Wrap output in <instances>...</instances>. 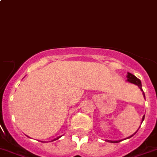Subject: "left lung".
Masks as SVG:
<instances>
[{"mask_svg": "<svg viewBox=\"0 0 157 157\" xmlns=\"http://www.w3.org/2000/svg\"><path fill=\"white\" fill-rule=\"evenodd\" d=\"M127 80H128V81L130 82V83H134V84L137 85V86H139V87H140V89L141 90L143 91V89H142V84H141V81H140V79H138L137 77H135V76L133 75V74H130V73H128V75H127ZM143 94H144V98H145V94H144V92H143ZM144 117H145V116H144V117H143V121H144ZM136 132H137V131H136ZM135 133H133V135H131V136H129V137H127V139H129V138L132 137V136H133V135L135 134ZM106 141H107V142H109V143H119V142H121V140H118V141L106 140Z\"/></svg>", "mask_w": 157, "mask_h": 157, "instance_id": "left-lung-1", "label": "left lung"}]
</instances>
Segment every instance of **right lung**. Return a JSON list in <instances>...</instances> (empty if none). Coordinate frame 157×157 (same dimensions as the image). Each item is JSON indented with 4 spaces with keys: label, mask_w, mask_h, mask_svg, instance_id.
I'll use <instances>...</instances> for the list:
<instances>
[{
    "label": "right lung",
    "mask_w": 157,
    "mask_h": 157,
    "mask_svg": "<svg viewBox=\"0 0 157 157\" xmlns=\"http://www.w3.org/2000/svg\"><path fill=\"white\" fill-rule=\"evenodd\" d=\"M60 136H59V137H57V138H56V139L53 140H52V141H54V140H58V139H59V138H60Z\"/></svg>",
    "instance_id": "obj_1"
}]
</instances>
